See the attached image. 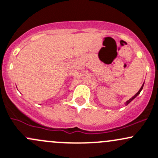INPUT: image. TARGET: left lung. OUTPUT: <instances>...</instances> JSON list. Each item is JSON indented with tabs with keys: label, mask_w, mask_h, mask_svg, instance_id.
<instances>
[{
	"label": "left lung",
	"mask_w": 158,
	"mask_h": 158,
	"mask_svg": "<svg viewBox=\"0 0 158 158\" xmlns=\"http://www.w3.org/2000/svg\"><path fill=\"white\" fill-rule=\"evenodd\" d=\"M143 86H144V83H143V85H142V87H141V89H139V92H138L137 93H136V94H135V95H134V96H133V97H132V98H130V99H129V100H128V101H127V102H126V105H128V104H129V103H130V102H131V101H132V100H133V99H134V98H135V97H137V96H138V95H139V94H140L141 91H142V89H143Z\"/></svg>",
	"instance_id": "left-lung-1"
}]
</instances>
